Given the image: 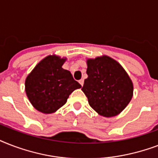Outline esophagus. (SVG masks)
<instances>
[{
	"label": "esophagus",
	"instance_id": "34e87169",
	"mask_svg": "<svg viewBox=\"0 0 158 158\" xmlns=\"http://www.w3.org/2000/svg\"><path fill=\"white\" fill-rule=\"evenodd\" d=\"M79 83L81 84V86H83V85H84V79H80L79 81Z\"/></svg>",
	"mask_w": 158,
	"mask_h": 158
}]
</instances>
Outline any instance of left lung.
<instances>
[{
	"mask_svg": "<svg viewBox=\"0 0 158 158\" xmlns=\"http://www.w3.org/2000/svg\"><path fill=\"white\" fill-rule=\"evenodd\" d=\"M88 78L82 90L94 110L106 117L121 112L133 96L131 79L117 61L108 56L87 61Z\"/></svg>",
	"mask_w": 158,
	"mask_h": 158,
	"instance_id": "8db88e82",
	"label": "left lung"
}]
</instances>
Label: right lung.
Instances as JSON below:
<instances>
[{
	"instance_id": "add662e5",
	"label": "right lung",
	"mask_w": 158,
	"mask_h": 158,
	"mask_svg": "<svg viewBox=\"0 0 158 158\" xmlns=\"http://www.w3.org/2000/svg\"><path fill=\"white\" fill-rule=\"evenodd\" d=\"M64 60L56 56H48L26 79V94L32 105L41 112H55L65 104L72 92L81 88L71 73L62 68Z\"/></svg>"
}]
</instances>
